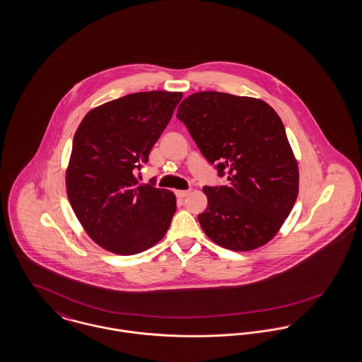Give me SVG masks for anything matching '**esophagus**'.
<instances>
[{"mask_svg": "<svg viewBox=\"0 0 362 362\" xmlns=\"http://www.w3.org/2000/svg\"><path fill=\"white\" fill-rule=\"evenodd\" d=\"M190 193H192L190 190H177V192H176V197H177V198H185V197H187Z\"/></svg>", "mask_w": 362, "mask_h": 362, "instance_id": "34e87169", "label": "esophagus"}]
</instances>
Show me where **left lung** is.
<instances>
[{
    "label": "left lung",
    "instance_id": "1",
    "mask_svg": "<svg viewBox=\"0 0 362 362\" xmlns=\"http://www.w3.org/2000/svg\"><path fill=\"white\" fill-rule=\"evenodd\" d=\"M180 119L206 161L227 176L226 186H204L206 209L198 215L205 234L231 250L269 243L291 214L299 172L284 124L267 103L223 92L186 98Z\"/></svg>",
    "mask_w": 362,
    "mask_h": 362
}]
</instances>
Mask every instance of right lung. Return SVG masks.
<instances>
[{"instance_id": "add662e5", "label": "right lung", "mask_w": 362, "mask_h": 362, "mask_svg": "<svg viewBox=\"0 0 362 362\" xmlns=\"http://www.w3.org/2000/svg\"><path fill=\"white\" fill-rule=\"evenodd\" d=\"M183 93L139 92L107 102L83 117L73 139L66 186L88 235L105 250L135 255L167 233L176 197L138 186L135 170L167 128Z\"/></svg>"}]
</instances>
